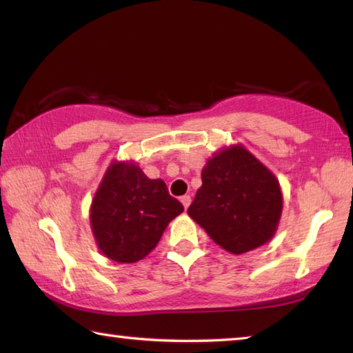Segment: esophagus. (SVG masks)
Wrapping results in <instances>:
<instances>
[{"label": "esophagus", "instance_id": "34e87169", "mask_svg": "<svg viewBox=\"0 0 353 353\" xmlns=\"http://www.w3.org/2000/svg\"><path fill=\"white\" fill-rule=\"evenodd\" d=\"M181 202H182V205L185 207V210H187L188 205L191 204V198L188 194H183V196H181Z\"/></svg>", "mask_w": 353, "mask_h": 353}]
</instances>
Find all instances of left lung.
<instances>
[{
  "label": "left lung",
  "mask_w": 353,
  "mask_h": 353,
  "mask_svg": "<svg viewBox=\"0 0 353 353\" xmlns=\"http://www.w3.org/2000/svg\"><path fill=\"white\" fill-rule=\"evenodd\" d=\"M282 208L274 172L243 145H230L207 160L188 216L218 246L240 255L276 235Z\"/></svg>",
  "instance_id": "obj_1"
}]
</instances>
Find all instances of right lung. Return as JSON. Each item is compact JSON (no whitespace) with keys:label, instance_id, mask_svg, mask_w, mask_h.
<instances>
[{"label":"right lung","instance_id":"1","mask_svg":"<svg viewBox=\"0 0 353 353\" xmlns=\"http://www.w3.org/2000/svg\"><path fill=\"white\" fill-rule=\"evenodd\" d=\"M182 212L162 179H149L132 160H113L92 201V234L107 259L135 263L157 246Z\"/></svg>","mask_w":353,"mask_h":353}]
</instances>
